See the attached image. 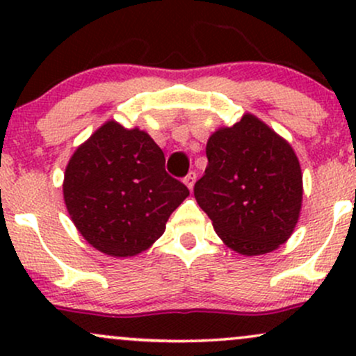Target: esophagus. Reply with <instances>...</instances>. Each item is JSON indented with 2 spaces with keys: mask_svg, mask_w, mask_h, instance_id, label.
<instances>
[{
  "mask_svg": "<svg viewBox=\"0 0 356 356\" xmlns=\"http://www.w3.org/2000/svg\"><path fill=\"white\" fill-rule=\"evenodd\" d=\"M194 182H195V172H189L186 177H184V184H186L191 191H192V187H194Z\"/></svg>",
  "mask_w": 356,
  "mask_h": 356,
  "instance_id": "obj_1",
  "label": "esophagus"
}]
</instances>
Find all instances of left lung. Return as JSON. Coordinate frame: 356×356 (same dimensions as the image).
I'll return each mask as SVG.
<instances>
[{
  "mask_svg": "<svg viewBox=\"0 0 356 356\" xmlns=\"http://www.w3.org/2000/svg\"><path fill=\"white\" fill-rule=\"evenodd\" d=\"M206 155L194 195L226 246L257 256L286 243L303 201V175L291 145L246 113L212 134Z\"/></svg>",
  "mask_w": 356,
  "mask_h": 356,
  "instance_id": "obj_1",
  "label": "left lung"
}]
</instances>
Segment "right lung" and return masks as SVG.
I'll return each instance as SVG.
<instances>
[{
	"label": "right lung",
	"mask_w": 356,
	"mask_h": 356,
	"mask_svg": "<svg viewBox=\"0 0 356 356\" xmlns=\"http://www.w3.org/2000/svg\"><path fill=\"white\" fill-rule=\"evenodd\" d=\"M152 137L108 120L72 155L63 199L76 229L104 254L129 257L164 234L169 216L189 195L165 172Z\"/></svg>",
	"instance_id": "right-lung-1"
}]
</instances>
